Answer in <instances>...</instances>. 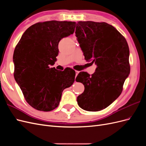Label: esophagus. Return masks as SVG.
I'll use <instances>...</instances> for the list:
<instances>
[{"instance_id":"34e87169","label":"esophagus","mask_w":146,"mask_h":146,"mask_svg":"<svg viewBox=\"0 0 146 146\" xmlns=\"http://www.w3.org/2000/svg\"><path fill=\"white\" fill-rule=\"evenodd\" d=\"M78 73H79V71H78V70H76V77H77V76Z\"/></svg>"}]
</instances>
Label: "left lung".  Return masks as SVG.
Listing matches in <instances>:
<instances>
[{
  "mask_svg": "<svg viewBox=\"0 0 146 146\" xmlns=\"http://www.w3.org/2000/svg\"><path fill=\"white\" fill-rule=\"evenodd\" d=\"M76 36L85 59L97 65L91 76L80 72L76 80L85 86L77 97L79 107L98 111L120 96L130 72L129 47L125 38L111 25L93 21H78Z\"/></svg>",
  "mask_w": 146,
  "mask_h": 146,
  "instance_id": "8db88e82",
  "label": "left lung"
}]
</instances>
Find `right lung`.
<instances>
[{
	"label": "right lung",
	"mask_w": 146,
	"mask_h": 146,
	"mask_svg": "<svg viewBox=\"0 0 146 146\" xmlns=\"http://www.w3.org/2000/svg\"><path fill=\"white\" fill-rule=\"evenodd\" d=\"M76 23L50 21L30 26L23 33L13 54L14 77L27 102L39 111L58 107L63 91L75 81L76 72L50 68L56 61L58 43L73 34Z\"/></svg>",
	"instance_id": "add662e5"
}]
</instances>
